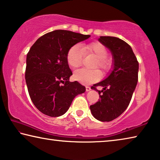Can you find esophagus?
I'll list each match as a JSON object with an SVG mask.
<instances>
[{
	"mask_svg": "<svg viewBox=\"0 0 160 160\" xmlns=\"http://www.w3.org/2000/svg\"><path fill=\"white\" fill-rule=\"evenodd\" d=\"M91 90V87L90 86H86V91H89Z\"/></svg>",
	"mask_w": 160,
	"mask_h": 160,
	"instance_id": "1",
	"label": "esophagus"
}]
</instances>
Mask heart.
I'll return each mask as SVG.
<instances>
[{
  "instance_id": "b5f03b06",
  "label": "heart",
  "mask_w": 160,
  "mask_h": 160,
  "mask_svg": "<svg viewBox=\"0 0 160 160\" xmlns=\"http://www.w3.org/2000/svg\"><path fill=\"white\" fill-rule=\"evenodd\" d=\"M93 55L97 59L94 67H98L106 72L111 67L112 61L108 58V50L103 44L93 42L88 44H75L72 46L67 53V61L68 64L72 68L79 67L82 64L83 56ZM101 77V72L98 69L88 70L82 69L77 70L74 73V78L81 83L88 85L98 81Z\"/></svg>"
}]
</instances>
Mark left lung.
I'll use <instances>...</instances> for the list:
<instances>
[{"mask_svg":"<svg viewBox=\"0 0 160 160\" xmlns=\"http://www.w3.org/2000/svg\"><path fill=\"white\" fill-rule=\"evenodd\" d=\"M98 41L111 52L113 67L108 77L91 88L98 91L100 99L90 109L96 119L109 122L120 116L131 101L138 83L139 63L131 47L121 39L101 36ZM96 86H102L103 90H97Z\"/></svg>","mask_w":160,"mask_h":160,"instance_id":"obj_1","label":"left lung"}]
</instances>
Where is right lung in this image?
Wrapping results in <instances>:
<instances>
[{
    "label": "right lung",
    "mask_w": 160,
    "mask_h": 160,
    "mask_svg": "<svg viewBox=\"0 0 160 160\" xmlns=\"http://www.w3.org/2000/svg\"><path fill=\"white\" fill-rule=\"evenodd\" d=\"M69 30H57L40 37L27 54L25 81L30 97L41 112L51 117L64 115L85 86L70 82L72 72L67 61L69 49L89 38Z\"/></svg>",
    "instance_id": "obj_1"
}]
</instances>
